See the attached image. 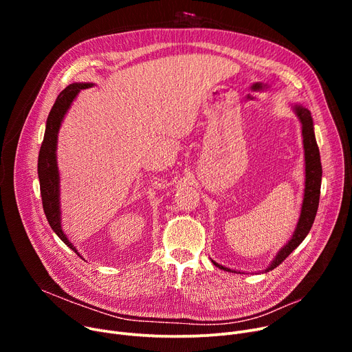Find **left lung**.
I'll return each instance as SVG.
<instances>
[{
  "mask_svg": "<svg viewBox=\"0 0 352 352\" xmlns=\"http://www.w3.org/2000/svg\"><path fill=\"white\" fill-rule=\"evenodd\" d=\"M292 109H294V113L297 114V117L300 118L301 125H302L301 128H302V142H304V155H305L304 199H302V206H301L300 219L297 223V227H295V231H294L291 239L278 251V254L275 255V258L271 261L268 268L264 270L265 272L274 270L275 267H278L285 260V258L304 241V238L308 235V232L314 224V219H316L318 204H320L322 166H321L320 150L317 145L316 134H314L312 117H311L309 109L300 104L292 105ZM211 261L219 270H224L228 272H236L235 270L227 268L224 265H219L214 260H211Z\"/></svg>",
  "mask_w": 352,
  "mask_h": 352,
  "instance_id": "8db88e82",
  "label": "left lung"
}]
</instances>
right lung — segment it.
<instances>
[{
	"label": "right lung",
	"mask_w": 352,
	"mask_h": 352,
	"mask_svg": "<svg viewBox=\"0 0 352 352\" xmlns=\"http://www.w3.org/2000/svg\"><path fill=\"white\" fill-rule=\"evenodd\" d=\"M92 87L91 82H74L69 84L65 89L60 92L55 100L50 116L47 118L45 134L41 144V150L38 154V178L40 190L43 198V208L47 217V221L52 231L57 234L61 241L68 245L72 251L77 252V248L69 243V239L63 231L61 226V207H60V173L57 165V141L61 122L68 113V109L78 96L81 89ZM78 254V252H77ZM80 255V254H78ZM81 256V255H80Z\"/></svg>",
	"instance_id": "obj_1"
}]
</instances>
